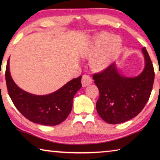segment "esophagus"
<instances>
[{"mask_svg":"<svg viewBox=\"0 0 160 160\" xmlns=\"http://www.w3.org/2000/svg\"><path fill=\"white\" fill-rule=\"evenodd\" d=\"M92 82V79L88 75H84L82 78V85L83 87H86Z\"/></svg>","mask_w":160,"mask_h":160,"instance_id":"1","label":"esophagus"}]
</instances>
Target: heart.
<instances>
[{"label": "heart", "instance_id": "obj_1", "mask_svg": "<svg viewBox=\"0 0 160 160\" xmlns=\"http://www.w3.org/2000/svg\"><path fill=\"white\" fill-rule=\"evenodd\" d=\"M121 42L117 37L110 34H100L93 38L85 51V55L94 56L91 66L94 69L102 70L109 66L120 50Z\"/></svg>", "mask_w": 160, "mask_h": 160}]
</instances>
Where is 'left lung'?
<instances>
[{"label":"left lung","mask_w":160,"mask_h":160,"mask_svg":"<svg viewBox=\"0 0 160 160\" xmlns=\"http://www.w3.org/2000/svg\"><path fill=\"white\" fill-rule=\"evenodd\" d=\"M142 51L145 66L136 77L121 75L115 63L93 75L99 92L96 104L97 113L108 123L118 124L134 118L143 109L150 98L155 70L147 50L143 47Z\"/></svg>","instance_id":"1"}]
</instances>
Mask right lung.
<instances>
[{"label":"right lung","instance_id":"right-lung-1","mask_svg":"<svg viewBox=\"0 0 160 160\" xmlns=\"http://www.w3.org/2000/svg\"><path fill=\"white\" fill-rule=\"evenodd\" d=\"M81 78V75L74 78L47 95H35L22 90L14 82L9 59L5 70L8 92L15 107L28 120L44 126H56L66 120L72 110L75 94L82 87Z\"/></svg>","mask_w":160,"mask_h":160}]
</instances>
